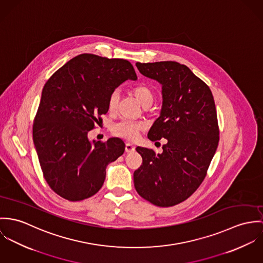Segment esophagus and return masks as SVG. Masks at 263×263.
Returning a JSON list of instances; mask_svg holds the SVG:
<instances>
[{
  "mask_svg": "<svg viewBox=\"0 0 263 263\" xmlns=\"http://www.w3.org/2000/svg\"><path fill=\"white\" fill-rule=\"evenodd\" d=\"M125 150L127 153H131V152H134L135 151V146L131 143H126L125 145Z\"/></svg>",
  "mask_w": 263,
  "mask_h": 263,
  "instance_id": "34e87169",
  "label": "esophagus"
}]
</instances>
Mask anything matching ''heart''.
<instances>
[{
  "instance_id": "obj_1",
  "label": "heart",
  "mask_w": 263,
  "mask_h": 263,
  "mask_svg": "<svg viewBox=\"0 0 263 263\" xmlns=\"http://www.w3.org/2000/svg\"><path fill=\"white\" fill-rule=\"evenodd\" d=\"M133 93L138 102L144 107L149 108L154 101V92L147 86H139L133 89ZM120 99L119 90L115 89L111 92L108 101V108L110 112L117 110L118 103ZM145 129V124L142 122H134L130 120H122L113 126V132L120 137H124L129 140H134L138 137L139 132Z\"/></svg>"
}]
</instances>
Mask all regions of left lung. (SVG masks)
Masks as SVG:
<instances>
[{
  "mask_svg": "<svg viewBox=\"0 0 263 263\" xmlns=\"http://www.w3.org/2000/svg\"><path fill=\"white\" fill-rule=\"evenodd\" d=\"M140 73L161 85L160 115L147 136L165 138L162 153L138 146L142 165L134 172V186L158 206L179 204L203 182L219 142L214 98L210 88L183 64L175 61L140 63Z\"/></svg>",
  "mask_w": 263,
  "mask_h": 263,
  "instance_id": "8db88e82",
  "label": "left lung"
}]
</instances>
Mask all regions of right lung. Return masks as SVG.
I'll use <instances>...</instances> for the list:
<instances>
[{
    "mask_svg": "<svg viewBox=\"0 0 263 263\" xmlns=\"http://www.w3.org/2000/svg\"><path fill=\"white\" fill-rule=\"evenodd\" d=\"M128 80H137L128 60L84 53L46 82L33 141L45 180L63 199L77 202L97 194L107 165L124 153L122 139L90 141L88 133L107 114L111 92Z\"/></svg>",
    "mask_w": 263,
    "mask_h": 263,
    "instance_id": "1",
    "label": "right lung"
}]
</instances>
